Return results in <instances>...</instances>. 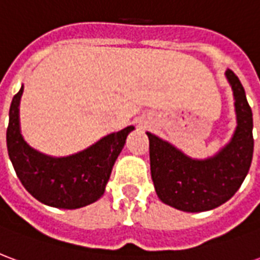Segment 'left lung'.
I'll return each instance as SVG.
<instances>
[{
  "label": "left lung",
  "instance_id": "left-lung-1",
  "mask_svg": "<svg viewBox=\"0 0 260 260\" xmlns=\"http://www.w3.org/2000/svg\"><path fill=\"white\" fill-rule=\"evenodd\" d=\"M234 94L237 128L231 141L213 157L198 160L147 132L150 173L160 201L182 212H206L223 205L240 189L253 154V119L238 76L225 71Z\"/></svg>",
  "mask_w": 260,
  "mask_h": 260
}]
</instances>
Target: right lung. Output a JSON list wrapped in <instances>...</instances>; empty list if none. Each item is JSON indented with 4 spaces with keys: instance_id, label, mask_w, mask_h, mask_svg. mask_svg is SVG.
<instances>
[{
    "instance_id": "right-lung-1",
    "label": "right lung",
    "mask_w": 260,
    "mask_h": 260,
    "mask_svg": "<svg viewBox=\"0 0 260 260\" xmlns=\"http://www.w3.org/2000/svg\"><path fill=\"white\" fill-rule=\"evenodd\" d=\"M23 85L9 108L8 154L18 178L33 198L58 209H79L100 199L126 136L135 128L104 136L94 145L67 157H53L29 146L20 134L19 103Z\"/></svg>"
}]
</instances>
